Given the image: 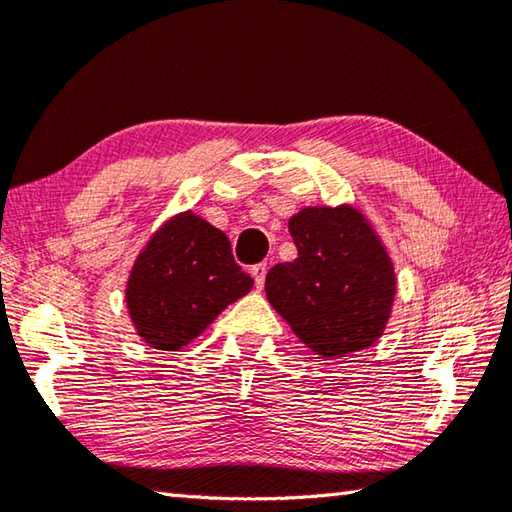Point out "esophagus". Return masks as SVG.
I'll return each mask as SVG.
<instances>
[{"label":"esophagus","mask_w":512,"mask_h":512,"mask_svg":"<svg viewBox=\"0 0 512 512\" xmlns=\"http://www.w3.org/2000/svg\"><path fill=\"white\" fill-rule=\"evenodd\" d=\"M266 271H268L266 264H257V266H253V271H250V273H253V280H255V287H257V289L264 287Z\"/></svg>","instance_id":"esophagus-1"}]
</instances>
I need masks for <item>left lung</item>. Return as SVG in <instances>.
I'll return each instance as SVG.
<instances>
[{"mask_svg": "<svg viewBox=\"0 0 512 512\" xmlns=\"http://www.w3.org/2000/svg\"><path fill=\"white\" fill-rule=\"evenodd\" d=\"M293 262L266 275V298L323 357H348L375 343L391 318L395 271L375 230L350 205L305 207L289 219Z\"/></svg>", "mask_w": 512, "mask_h": 512, "instance_id": "8db88e82", "label": "left lung"}]
</instances>
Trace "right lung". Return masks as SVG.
Returning <instances> with one entry per match:
<instances>
[{
    "mask_svg": "<svg viewBox=\"0 0 512 512\" xmlns=\"http://www.w3.org/2000/svg\"><path fill=\"white\" fill-rule=\"evenodd\" d=\"M253 289L232 257L230 239L194 212L173 216L135 259L126 305L137 334L176 352L221 311Z\"/></svg>",
    "mask_w": 512,
    "mask_h": 512,
    "instance_id": "1",
    "label": "right lung"
}]
</instances>
